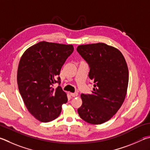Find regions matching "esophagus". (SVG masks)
<instances>
[{
  "label": "esophagus",
  "mask_w": 150,
  "mask_h": 150,
  "mask_svg": "<svg viewBox=\"0 0 150 150\" xmlns=\"http://www.w3.org/2000/svg\"><path fill=\"white\" fill-rule=\"evenodd\" d=\"M70 94H71V96L72 97H75V96H78L77 92H74V93H73V92H71Z\"/></svg>",
  "instance_id": "obj_1"
}]
</instances>
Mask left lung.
<instances>
[{"mask_svg":"<svg viewBox=\"0 0 150 150\" xmlns=\"http://www.w3.org/2000/svg\"><path fill=\"white\" fill-rule=\"evenodd\" d=\"M77 51L88 63V77L94 83L92 94L81 95L83 103L78 113L88 123H103L117 112L126 96L127 62L118 49L105 43L80 45Z\"/></svg>","mask_w":150,"mask_h":150,"instance_id":"1","label":"left lung"}]
</instances>
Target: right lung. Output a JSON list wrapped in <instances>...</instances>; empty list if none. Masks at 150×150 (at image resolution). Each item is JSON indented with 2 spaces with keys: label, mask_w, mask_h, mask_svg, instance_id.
Listing matches in <instances>:
<instances>
[{
  "label": "right lung",
  "mask_w": 150,
  "mask_h": 150,
  "mask_svg": "<svg viewBox=\"0 0 150 150\" xmlns=\"http://www.w3.org/2000/svg\"><path fill=\"white\" fill-rule=\"evenodd\" d=\"M73 45L42 41L27 49L18 68L20 93L28 111L43 122L59 115L62 105L67 102L60 84L59 73L67 58L73 52Z\"/></svg>",
  "instance_id": "right-lung-1"
}]
</instances>
